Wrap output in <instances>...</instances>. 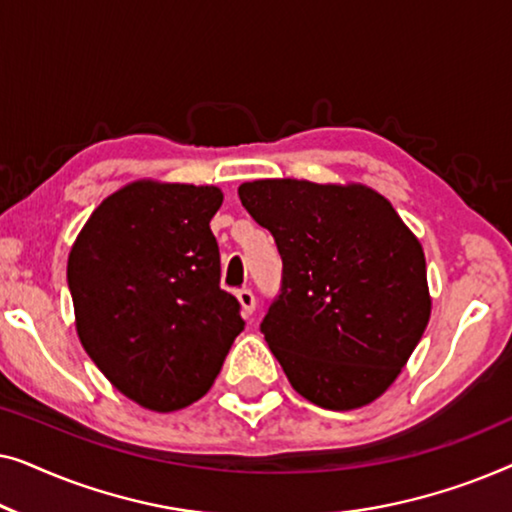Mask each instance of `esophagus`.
<instances>
[{"mask_svg": "<svg viewBox=\"0 0 512 512\" xmlns=\"http://www.w3.org/2000/svg\"><path fill=\"white\" fill-rule=\"evenodd\" d=\"M235 296H237V300H240L244 314H254V310H256V296H254V291L244 286V289H237Z\"/></svg>", "mask_w": 512, "mask_h": 512, "instance_id": "obj_1", "label": "esophagus"}]
</instances>
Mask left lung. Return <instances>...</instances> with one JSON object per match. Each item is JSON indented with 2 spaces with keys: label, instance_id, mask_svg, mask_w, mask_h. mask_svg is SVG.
Listing matches in <instances>:
<instances>
[{
  "label": "left lung",
  "instance_id": "1",
  "mask_svg": "<svg viewBox=\"0 0 512 512\" xmlns=\"http://www.w3.org/2000/svg\"><path fill=\"white\" fill-rule=\"evenodd\" d=\"M282 256V293L261 331L291 387L328 410L387 391L431 317L424 249L363 184L256 179L237 188Z\"/></svg>",
  "mask_w": 512,
  "mask_h": 512
}]
</instances>
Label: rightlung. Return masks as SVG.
Masks as SVG:
<instances>
[{"mask_svg": "<svg viewBox=\"0 0 512 512\" xmlns=\"http://www.w3.org/2000/svg\"><path fill=\"white\" fill-rule=\"evenodd\" d=\"M221 188L139 179L102 200L67 261L76 333L95 366L153 412L207 394L244 319L219 286L209 228Z\"/></svg>", "mask_w": 512, "mask_h": 512, "instance_id": "obj_1", "label": "right lung"}]
</instances>
